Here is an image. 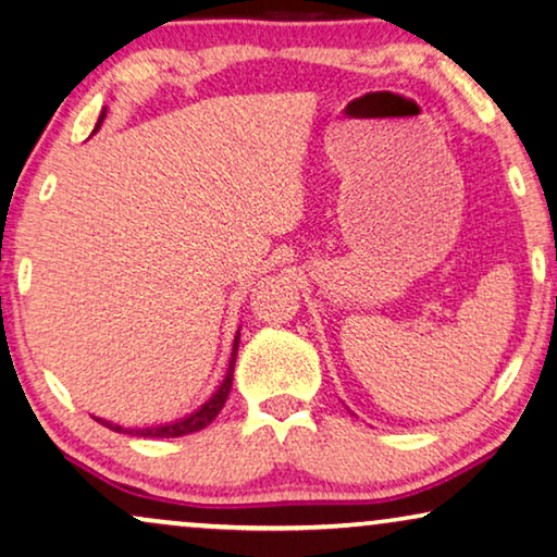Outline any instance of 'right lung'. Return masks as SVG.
<instances>
[{"instance_id": "1", "label": "right lung", "mask_w": 557, "mask_h": 557, "mask_svg": "<svg viewBox=\"0 0 557 557\" xmlns=\"http://www.w3.org/2000/svg\"><path fill=\"white\" fill-rule=\"evenodd\" d=\"M104 117H107V112L102 110V114H99V120H97L95 132H97L99 127H102ZM237 347H239V330H237V335H235V343H232L230 368H227L225 380H222L218 389H214L210 400L199 405V408H197L195 412L185 414V418L172 420V422H164V425H145V428H124V425H120V422H112V420H104V418H95V420L102 422L104 428L114 430V433H127V435H137V437H182V435L197 433V430H202V428L210 425V422L220 414V410L225 408V400H227L230 387H232V375H235Z\"/></svg>"}]
</instances>
